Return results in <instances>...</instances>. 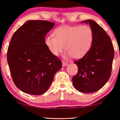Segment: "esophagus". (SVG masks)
<instances>
[{"label": "esophagus", "mask_w": 120, "mask_h": 120, "mask_svg": "<svg viewBox=\"0 0 120 120\" xmlns=\"http://www.w3.org/2000/svg\"><path fill=\"white\" fill-rule=\"evenodd\" d=\"M68 63H67V62H66L65 61H62V65H63V67H65V66H67Z\"/></svg>", "instance_id": "34e87169"}]
</instances>
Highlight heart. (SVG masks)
I'll return each instance as SVG.
<instances>
[{"mask_svg": "<svg viewBox=\"0 0 120 120\" xmlns=\"http://www.w3.org/2000/svg\"><path fill=\"white\" fill-rule=\"evenodd\" d=\"M46 36L45 43L52 54L58 56L64 47L67 57L79 58L91 49L94 41L93 31L89 26H65L55 29Z\"/></svg>", "mask_w": 120, "mask_h": 120, "instance_id": "b5f03b06", "label": "heart"}]
</instances>
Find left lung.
<instances>
[{"mask_svg": "<svg viewBox=\"0 0 120 120\" xmlns=\"http://www.w3.org/2000/svg\"><path fill=\"white\" fill-rule=\"evenodd\" d=\"M83 22L89 24L94 41L89 51L74 62L78 72L72 77V82L78 91L91 93L101 89L110 78L114 49L110 37L101 26L93 20Z\"/></svg>", "mask_w": 120, "mask_h": 120, "instance_id": "left-lung-1", "label": "left lung"}]
</instances>
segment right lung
Segmentation results:
<instances>
[{
    "instance_id": "obj_1",
    "label": "right lung",
    "mask_w": 120,
    "mask_h": 120,
    "mask_svg": "<svg viewBox=\"0 0 120 120\" xmlns=\"http://www.w3.org/2000/svg\"><path fill=\"white\" fill-rule=\"evenodd\" d=\"M55 23L28 20L14 33L7 60L15 86L24 93L40 95L47 91L62 61L52 54L45 43L46 34Z\"/></svg>"
}]
</instances>
